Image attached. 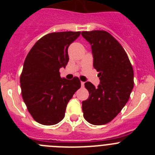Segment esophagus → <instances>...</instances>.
I'll use <instances>...</instances> for the list:
<instances>
[{
	"label": "esophagus",
	"instance_id": "obj_1",
	"mask_svg": "<svg viewBox=\"0 0 155 155\" xmlns=\"http://www.w3.org/2000/svg\"><path fill=\"white\" fill-rule=\"evenodd\" d=\"M81 87H84V82L81 81Z\"/></svg>",
	"mask_w": 155,
	"mask_h": 155
}]
</instances>
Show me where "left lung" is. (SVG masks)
<instances>
[{"mask_svg":"<svg viewBox=\"0 0 155 155\" xmlns=\"http://www.w3.org/2000/svg\"><path fill=\"white\" fill-rule=\"evenodd\" d=\"M89 42L93 67L99 72L100 84L84 86L89 97L82 102L84 117L93 125H103L113 120L128 102L134 87V70L120 42L102 30L82 31Z\"/></svg>","mask_w":155,"mask_h":155,"instance_id":"left-lung-1","label":"left lung"}]
</instances>
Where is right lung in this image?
Wrapping results in <instances>:
<instances>
[{
    "mask_svg": "<svg viewBox=\"0 0 155 155\" xmlns=\"http://www.w3.org/2000/svg\"><path fill=\"white\" fill-rule=\"evenodd\" d=\"M81 31L47 34L35 43L23 65L21 94L28 112L42 125L58 124L65 116L68 102L81 87L78 78H61L60 69L69 61L68 47Z\"/></svg>",
    "mask_w": 155,
    "mask_h": 155,
    "instance_id": "obj_1",
    "label": "right lung"
}]
</instances>
